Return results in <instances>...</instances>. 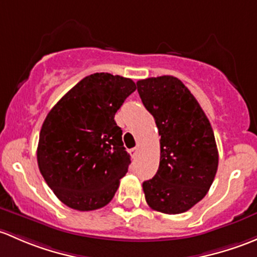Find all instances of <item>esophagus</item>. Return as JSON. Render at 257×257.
Masks as SVG:
<instances>
[{
    "instance_id": "1",
    "label": "esophagus",
    "mask_w": 257,
    "mask_h": 257,
    "mask_svg": "<svg viewBox=\"0 0 257 257\" xmlns=\"http://www.w3.org/2000/svg\"><path fill=\"white\" fill-rule=\"evenodd\" d=\"M128 152H130V155H131L132 158H136L137 156H139V148H137V147L131 148V150H130Z\"/></svg>"
}]
</instances>
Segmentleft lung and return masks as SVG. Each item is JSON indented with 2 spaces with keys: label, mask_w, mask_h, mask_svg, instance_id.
Wrapping results in <instances>:
<instances>
[{
  "label": "left lung",
  "mask_w": 257,
  "mask_h": 257,
  "mask_svg": "<svg viewBox=\"0 0 257 257\" xmlns=\"http://www.w3.org/2000/svg\"><path fill=\"white\" fill-rule=\"evenodd\" d=\"M137 91L161 136L160 167L142 184L146 202L161 213H184L205 197L216 174L219 155L213 128L178 78L139 80Z\"/></svg>",
  "instance_id": "8db88e82"
}]
</instances>
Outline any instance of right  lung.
Masks as SVG:
<instances>
[{"instance_id": "obj_1", "label": "right lung", "mask_w": 257, "mask_h": 257, "mask_svg": "<svg viewBox=\"0 0 257 257\" xmlns=\"http://www.w3.org/2000/svg\"><path fill=\"white\" fill-rule=\"evenodd\" d=\"M136 90L128 78L85 76L49 111L39 134L37 161L50 189L69 208L109 204L131 163L115 113Z\"/></svg>"}]
</instances>
